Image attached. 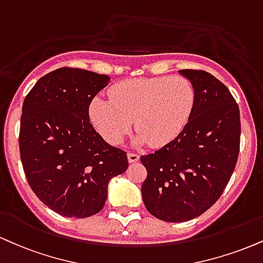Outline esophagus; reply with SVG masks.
Returning <instances> with one entry per match:
<instances>
[{
	"label": "esophagus",
	"instance_id": "1",
	"mask_svg": "<svg viewBox=\"0 0 263 263\" xmlns=\"http://www.w3.org/2000/svg\"><path fill=\"white\" fill-rule=\"evenodd\" d=\"M127 159L129 163H137L138 160H140V156H138V154H135V153H128Z\"/></svg>",
	"mask_w": 263,
	"mask_h": 263
}]
</instances>
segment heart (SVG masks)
Returning <instances> with one entry per match:
<instances>
[{
	"mask_svg": "<svg viewBox=\"0 0 263 263\" xmlns=\"http://www.w3.org/2000/svg\"><path fill=\"white\" fill-rule=\"evenodd\" d=\"M109 94L110 100L90 101L89 118L110 144L121 143L135 120L136 144L166 145L186 127L196 103L194 85L180 76L126 80Z\"/></svg>",
	"mask_w": 263,
	"mask_h": 263,
	"instance_id": "heart-1",
	"label": "heart"
}]
</instances>
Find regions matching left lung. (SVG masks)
Returning a JSON list of instances; mask_svg holds the SVG:
<instances>
[{"label":"left lung","instance_id":"8db88e82","mask_svg":"<svg viewBox=\"0 0 263 263\" xmlns=\"http://www.w3.org/2000/svg\"><path fill=\"white\" fill-rule=\"evenodd\" d=\"M179 73L194 85L191 118L175 140L141 157L145 208L170 223L194 219L216 203L235 169L241 132L239 106L222 82L204 71Z\"/></svg>","mask_w":263,"mask_h":263}]
</instances>
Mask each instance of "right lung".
I'll list each match as a JSON object with an SVG mask.
<instances>
[{
  "mask_svg": "<svg viewBox=\"0 0 263 263\" xmlns=\"http://www.w3.org/2000/svg\"><path fill=\"white\" fill-rule=\"evenodd\" d=\"M110 77L63 67L36 82L22 107L20 151L39 200L63 217L103 210L110 180L128 166L126 152L93 128L89 105Z\"/></svg>",
  "mask_w": 263,
  "mask_h": 263,
  "instance_id": "right-lung-1",
  "label": "right lung"
}]
</instances>
